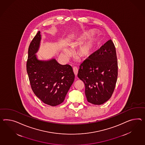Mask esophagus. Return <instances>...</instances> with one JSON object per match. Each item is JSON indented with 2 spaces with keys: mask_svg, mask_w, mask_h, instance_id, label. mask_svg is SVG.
Listing matches in <instances>:
<instances>
[{
  "mask_svg": "<svg viewBox=\"0 0 145 145\" xmlns=\"http://www.w3.org/2000/svg\"><path fill=\"white\" fill-rule=\"evenodd\" d=\"M78 68L77 67H73V71H74V75L76 76H77V74H78Z\"/></svg>",
  "mask_w": 145,
  "mask_h": 145,
  "instance_id": "obj_1",
  "label": "esophagus"
}]
</instances>
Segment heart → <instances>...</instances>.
Wrapping results in <instances>:
<instances>
[{"instance_id": "1", "label": "heart", "mask_w": 145, "mask_h": 145, "mask_svg": "<svg viewBox=\"0 0 145 145\" xmlns=\"http://www.w3.org/2000/svg\"><path fill=\"white\" fill-rule=\"evenodd\" d=\"M96 31L93 30H90L89 31H86L82 34L81 40L79 41H76L75 44L79 43L80 42L84 41L88 39L93 35ZM99 41L98 38L95 37H92L89 39L87 41H85L80 46L78 49V55L80 57L83 58H89L93 57L99 47ZM63 53L65 55H68L71 54V51L69 49L65 48L63 49Z\"/></svg>"}]
</instances>
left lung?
I'll use <instances>...</instances> for the list:
<instances>
[{"instance_id":"1","label":"left lung","mask_w":145,"mask_h":145,"mask_svg":"<svg viewBox=\"0 0 145 145\" xmlns=\"http://www.w3.org/2000/svg\"><path fill=\"white\" fill-rule=\"evenodd\" d=\"M118 76L115 46L107 41L95 54L79 66L78 77L85 86L87 101L93 105L105 103L112 97Z\"/></svg>"}]
</instances>
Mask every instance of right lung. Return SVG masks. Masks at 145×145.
<instances>
[{
  "instance_id": "1",
  "label": "right lung",
  "mask_w": 145,
  "mask_h": 145,
  "mask_svg": "<svg viewBox=\"0 0 145 145\" xmlns=\"http://www.w3.org/2000/svg\"><path fill=\"white\" fill-rule=\"evenodd\" d=\"M39 31L30 44L27 61V72L31 89L45 104L56 106L63 102L74 81L71 66L62 65L55 59L41 60L37 52L41 40Z\"/></svg>"
}]
</instances>
